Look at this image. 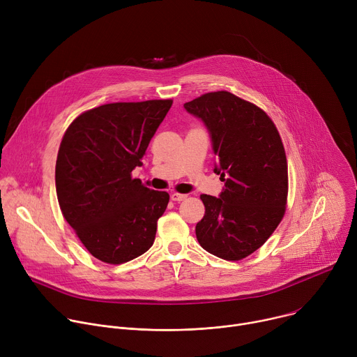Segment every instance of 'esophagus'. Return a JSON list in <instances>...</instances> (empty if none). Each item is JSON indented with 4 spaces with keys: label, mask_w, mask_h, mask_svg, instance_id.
<instances>
[{
    "label": "esophagus",
    "mask_w": 357,
    "mask_h": 357,
    "mask_svg": "<svg viewBox=\"0 0 357 357\" xmlns=\"http://www.w3.org/2000/svg\"><path fill=\"white\" fill-rule=\"evenodd\" d=\"M171 199H172V201H176V202H181V201H185V199H186V195H183V193L174 192L172 195H171Z\"/></svg>",
    "instance_id": "obj_1"
}]
</instances>
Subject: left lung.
I'll use <instances>...</instances> for the list:
<instances>
[{"label":"left lung","instance_id":"obj_1","mask_svg":"<svg viewBox=\"0 0 357 357\" xmlns=\"http://www.w3.org/2000/svg\"><path fill=\"white\" fill-rule=\"evenodd\" d=\"M185 109L208 126L225 182L220 198L201 195L205 215L197 239L225 261H241L261 248L284 216L287 159L273 121L257 105L228 91L204 93Z\"/></svg>","mask_w":357,"mask_h":357}]
</instances>
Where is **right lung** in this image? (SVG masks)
<instances>
[{
    "label": "right lung",
    "instance_id": "obj_1",
    "mask_svg": "<svg viewBox=\"0 0 357 357\" xmlns=\"http://www.w3.org/2000/svg\"><path fill=\"white\" fill-rule=\"evenodd\" d=\"M172 100L114 102L78 115L62 137L55 186L62 216L101 262L121 265L145 253L169 193L132 178Z\"/></svg>",
    "mask_w": 357,
    "mask_h": 357
}]
</instances>
